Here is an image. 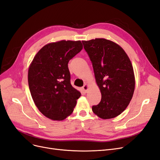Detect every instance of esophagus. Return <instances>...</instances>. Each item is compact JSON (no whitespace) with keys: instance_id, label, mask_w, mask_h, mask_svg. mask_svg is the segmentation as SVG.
<instances>
[{"instance_id":"obj_1","label":"esophagus","mask_w":160,"mask_h":160,"mask_svg":"<svg viewBox=\"0 0 160 160\" xmlns=\"http://www.w3.org/2000/svg\"><path fill=\"white\" fill-rule=\"evenodd\" d=\"M83 91L85 92V93H87V91H88V89H89V85L88 84H85L83 86Z\"/></svg>"}]
</instances>
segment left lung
I'll use <instances>...</instances> for the list:
<instances>
[{
    "instance_id": "left-lung-1",
    "label": "left lung",
    "mask_w": 160,
    "mask_h": 160,
    "mask_svg": "<svg viewBox=\"0 0 160 160\" xmlns=\"http://www.w3.org/2000/svg\"><path fill=\"white\" fill-rule=\"evenodd\" d=\"M90 58L96 83L101 93L93 113L101 119L117 117L126 109L135 89L132 62L119 45L105 38L82 41Z\"/></svg>"
}]
</instances>
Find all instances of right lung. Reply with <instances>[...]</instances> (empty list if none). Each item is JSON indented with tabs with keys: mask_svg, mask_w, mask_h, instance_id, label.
I'll return each mask as SVG.
<instances>
[{
	"mask_svg": "<svg viewBox=\"0 0 160 160\" xmlns=\"http://www.w3.org/2000/svg\"><path fill=\"white\" fill-rule=\"evenodd\" d=\"M82 49L80 41L62 40L45 45L34 57L28 71V87L45 117L61 121L73 111L81 93L71 84L68 62Z\"/></svg>",
	"mask_w": 160,
	"mask_h": 160,
	"instance_id": "right-lung-1",
	"label": "right lung"
}]
</instances>
